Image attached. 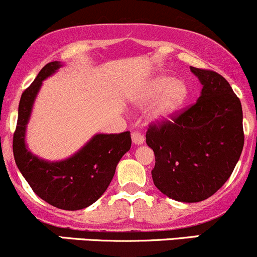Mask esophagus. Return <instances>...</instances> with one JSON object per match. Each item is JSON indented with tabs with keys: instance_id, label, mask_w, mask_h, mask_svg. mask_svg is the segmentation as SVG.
Masks as SVG:
<instances>
[{
	"instance_id": "obj_1",
	"label": "esophagus",
	"mask_w": 257,
	"mask_h": 257,
	"mask_svg": "<svg viewBox=\"0 0 257 257\" xmlns=\"http://www.w3.org/2000/svg\"><path fill=\"white\" fill-rule=\"evenodd\" d=\"M132 140H133V143L136 145H142L144 143V137L140 133H138V132H133L132 133Z\"/></svg>"
}]
</instances>
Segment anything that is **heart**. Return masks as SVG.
I'll use <instances>...</instances> for the list:
<instances>
[{"instance_id": "obj_1", "label": "heart", "mask_w": 257, "mask_h": 257, "mask_svg": "<svg viewBox=\"0 0 257 257\" xmlns=\"http://www.w3.org/2000/svg\"><path fill=\"white\" fill-rule=\"evenodd\" d=\"M187 98L188 87L185 81L159 75L143 86L134 96V103L142 107L154 100L148 112V119L153 123H164L185 106Z\"/></svg>"}]
</instances>
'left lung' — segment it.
Segmentation results:
<instances>
[{"label":"left lung","mask_w":257,"mask_h":257,"mask_svg":"<svg viewBox=\"0 0 257 257\" xmlns=\"http://www.w3.org/2000/svg\"><path fill=\"white\" fill-rule=\"evenodd\" d=\"M202 85L196 103L172 121L150 125L154 185L185 203L207 199L226 182L244 147L242 108L223 76L191 66Z\"/></svg>","instance_id":"8db88e82"}]
</instances>
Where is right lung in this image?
Returning <instances> with one entry per match:
<instances>
[{"instance_id": "1", "label": "right lung", "mask_w": 257, "mask_h": 257, "mask_svg": "<svg viewBox=\"0 0 257 257\" xmlns=\"http://www.w3.org/2000/svg\"><path fill=\"white\" fill-rule=\"evenodd\" d=\"M61 66L60 61L45 65L22 93L13 155L18 170L38 197L60 209L79 210L91 206L106 192L121 156L131 149L132 138L131 132L96 134L74 155L60 161L44 160L29 151L26 131L34 101L43 81Z\"/></svg>"}]
</instances>
